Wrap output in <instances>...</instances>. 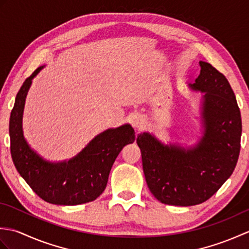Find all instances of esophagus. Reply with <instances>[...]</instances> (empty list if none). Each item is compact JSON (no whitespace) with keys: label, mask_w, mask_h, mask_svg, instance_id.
<instances>
[{"label":"esophagus","mask_w":249,"mask_h":249,"mask_svg":"<svg viewBox=\"0 0 249 249\" xmlns=\"http://www.w3.org/2000/svg\"><path fill=\"white\" fill-rule=\"evenodd\" d=\"M131 124H133V126L135 128L137 129H141L142 127H143V119L141 118V116H135V118L131 120Z\"/></svg>","instance_id":"34e87169"}]
</instances>
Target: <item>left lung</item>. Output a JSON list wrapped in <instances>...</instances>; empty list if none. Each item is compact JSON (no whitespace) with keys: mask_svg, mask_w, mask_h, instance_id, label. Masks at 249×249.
<instances>
[{"mask_svg":"<svg viewBox=\"0 0 249 249\" xmlns=\"http://www.w3.org/2000/svg\"><path fill=\"white\" fill-rule=\"evenodd\" d=\"M189 87L202 96L203 135L188 149L163 144L149 133L137 137L145 181L153 196L168 205L204 202L233 172L241 149L242 119L227 78L210 63Z\"/></svg>","mask_w":249,"mask_h":249,"instance_id":"1","label":"left lung"}]
</instances>
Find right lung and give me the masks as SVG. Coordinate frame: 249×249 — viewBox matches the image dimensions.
Returning a JSON list of instances; mask_svg holds the SVG:
<instances>
[{"label": "right lung", "instance_id": "1", "mask_svg": "<svg viewBox=\"0 0 249 249\" xmlns=\"http://www.w3.org/2000/svg\"><path fill=\"white\" fill-rule=\"evenodd\" d=\"M43 66L25 79L16 96L9 120L10 153L20 176L46 202L77 205L91 202L103 194L115 158L122 149L135 141L129 124L97 135L70 160L50 162L31 149L23 137L22 115L25 97L33 79Z\"/></svg>", "mask_w": 249, "mask_h": 249}]
</instances>
